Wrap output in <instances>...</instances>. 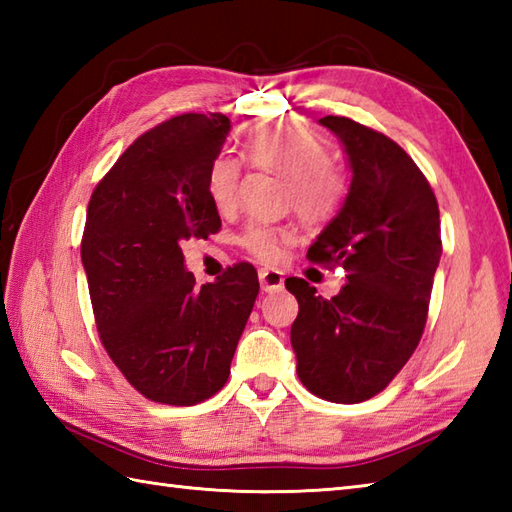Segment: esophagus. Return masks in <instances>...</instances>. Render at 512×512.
Returning a JSON list of instances; mask_svg holds the SVG:
<instances>
[{
	"label": "esophagus",
	"instance_id": "1",
	"mask_svg": "<svg viewBox=\"0 0 512 512\" xmlns=\"http://www.w3.org/2000/svg\"><path fill=\"white\" fill-rule=\"evenodd\" d=\"M259 284H262L264 292H273L284 288V273L277 268H262L259 270Z\"/></svg>",
	"mask_w": 512,
	"mask_h": 512
}]
</instances>
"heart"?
<instances>
[{
    "mask_svg": "<svg viewBox=\"0 0 512 512\" xmlns=\"http://www.w3.org/2000/svg\"><path fill=\"white\" fill-rule=\"evenodd\" d=\"M253 165L288 178V204L301 220L321 222L330 217L345 198L347 180L339 165L328 160V149L308 129L292 123H270L257 127L246 140ZM242 162L231 154H220L209 171V193L220 211L237 204ZM286 231L255 224L242 237V244L264 262H275L286 244Z\"/></svg>",
    "mask_w": 512,
    "mask_h": 512,
    "instance_id": "heart-1",
    "label": "heart"
}]
</instances>
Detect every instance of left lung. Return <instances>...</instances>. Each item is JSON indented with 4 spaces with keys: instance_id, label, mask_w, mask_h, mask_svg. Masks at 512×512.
I'll list each match as a JSON object with an SVG mask.
<instances>
[{
    "instance_id": "obj_1",
    "label": "left lung",
    "mask_w": 512,
    "mask_h": 512,
    "mask_svg": "<svg viewBox=\"0 0 512 512\" xmlns=\"http://www.w3.org/2000/svg\"><path fill=\"white\" fill-rule=\"evenodd\" d=\"M319 123L339 138L352 180L308 259L343 266L347 284L323 299L308 281L286 279L299 301L290 343L301 383L352 405L383 391L418 347L442 255L440 211L394 140L345 116Z\"/></svg>"
}]
</instances>
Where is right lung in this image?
<instances>
[{
  "label": "right lung",
  "mask_w": 512,
  "mask_h": 512,
  "mask_svg": "<svg viewBox=\"0 0 512 512\" xmlns=\"http://www.w3.org/2000/svg\"><path fill=\"white\" fill-rule=\"evenodd\" d=\"M231 132L224 114H182L149 129L94 189L81 242L96 328L140 394L195 405L231 374L253 312L257 270L242 262L195 286L182 244L220 231L209 171Z\"/></svg>",
  "instance_id": "right-lung-1"
}]
</instances>
